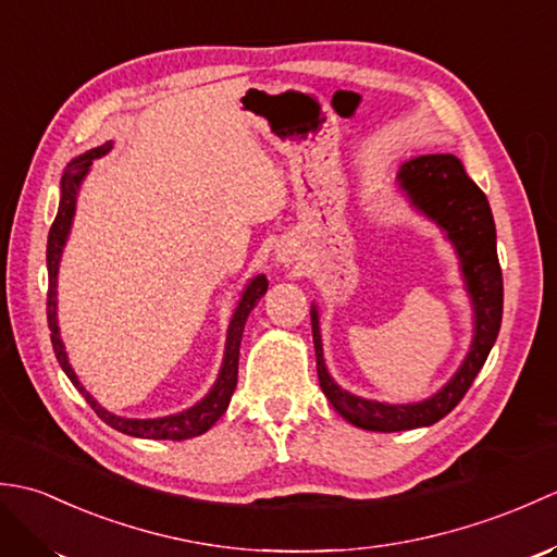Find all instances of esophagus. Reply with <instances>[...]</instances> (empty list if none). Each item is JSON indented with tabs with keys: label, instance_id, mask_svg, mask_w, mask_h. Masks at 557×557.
Wrapping results in <instances>:
<instances>
[{
	"label": "esophagus",
	"instance_id": "1",
	"mask_svg": "<svg viewBox=\"0 0 557 557\" xmlns=\"http://www.w3.org/2000/svg\"><path fill=\"white\" fill-rule=\"evenodd\" d=\"M294 253H297V251H294V248H292L289 244H282V246H277V258L282 260V263H292V260L297 258Z\"/></svg>",
	"mask_w": 557,
	"mask_h": 557
}]
</instances>
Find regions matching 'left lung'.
<instances>
[{"mask_svg": "<svg viewBox=\"0 0 557 557\" xmlns=\"http://www.w3.org/2000/svg\"><path fill=\"white\" fill-rule=\"evenodd\" d=\"M397 182L411 206L431 218L437 227H443L455 246L471 306H474V339L453 381L437 389L433 397L417 405H385V401L351 395L330 377L323 359L318 309L313 306L315 366L325 397L349 423L381 433L421 429L447 417L467 395L481 366L486 363L503 321V270L498 251H495V222L486 194L469 180L455 156L413 158L401 164Z\"/></svg>", "mask_w": 557, "mask_h": 557, "instance_id": "1", "label": "left lung"}]
</instances>
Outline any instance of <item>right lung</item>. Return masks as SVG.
Returning a JSON list of instances; mask_svg holds the SVG:
<instances>
[{
    "label": "right lung",
    "mask_w": 557,
    "mask_h": 557,
    "mask_svg": "<svg viewBox=\"0 0 557 557\" xmlns=\"http://www.w3.org/2000/svg\"><path fill=\"white\" fill-rule=\"evenodd\" d=\"M110 148H112V144H104L100 148L83 152V156L69 162L66 172L62 174V198H59L57 218L52 222L50 236H47V275H50V289H47V325H50L52 347H54L59 366H62L64 373L69 375V381L78 387V393L86 397L92 411H96L104 423L112 425V429H116L120 433H126V435H134V437H150V441H186V437H196L200 433H206L210 425H215V421L222 417L224 411H227L230 399H232L234 387H236V375H239V345H242L246 318L253 311L258 299L268 292V280H265V275H258L248 282V287L242 294V301L234 309V315L230 321L227 345H224V359H222V369H220L218 381L210 387V393L200 401H196L194 407H188L182 413H172V417H162V419H124V417H116V413L100 407L98 401L90 397V393H86V387L81 385L74 369H71L69 357L64 351V342H62V337H59L57 272H59V260H62L66 236L71 232V220H74V212H76V198H78L81 182L86 180L92 160L102 158L104 152H110Z\"/></svg>",
    "instance_id": "add662e5"
}]
</instances>
